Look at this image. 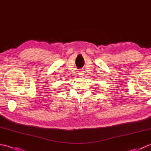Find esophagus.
I'll list each match as a JSON object with an SVG mask.
<instances>
[{
  "instance_id": "34e87169",
  "label": "esophagus",
  "mask_w": 151,
  "mask_h": 151,
  "mask_svg": "<svg viewBox=\"0 0 151 151\" xmlns=\"http://www.w3.org/2000/svg\"><path fill=\"white\" fill-rule=\"evenodd\" d=\"M83 71L82 70H78V74H79V75H82V74H83V73H82Z\"/></svg>"
}]
</instances>
